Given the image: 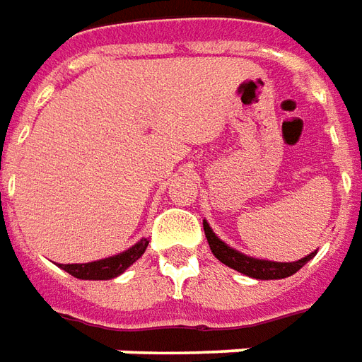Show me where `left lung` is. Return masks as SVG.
<instances>
[{"label":"left lung","mask_w":362,"mask_h":362,"mask_svg":"<svg viewBox=\"0 0 362 362\" xmlns=\"http://www.w3.org/2000/svg\"><path fill=\"white\" fill-rule=\"evenodd\" d=\"M204 230L215 258L223 262L230 269H236V272H240L243 275H248V277H254V279H285V277H291L293 273L298 272L303 266H306L316 256V252H310L308 256L296 259V262H269V259L252 258V256H246L243 252L235 250L228 244L223 243L219 236L213 233V228L209 227V223L205 219Z\"/></svg>","instance_id":"1"}]
</instances>
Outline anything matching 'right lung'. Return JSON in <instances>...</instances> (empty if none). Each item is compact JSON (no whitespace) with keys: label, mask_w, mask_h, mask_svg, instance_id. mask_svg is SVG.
Listing matches in <instances>:
<instances>
[{"label":"right lung","mask_w":362,"mask_h":362,"mask_svg":"<svg viewBox=\"0 0 362 362\" xmlns=\"http://www.w3.org/2000/svg\"><path fill=\"white\" fill-rule=\"evenodd\" d=\"M149 240L141 238L139 243H135L132 248L119 252L116 256L110 258L96 259V262H89V264H59L62 269H66L69 275H74L77 279H89V281H106L114 279L122 273L126 272L127 267L132 266L134 262L141 258L143 252L147 248Z\"/></svg>","instance_id":"obj_1"}]
</instances>
